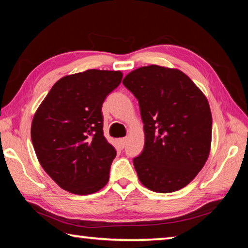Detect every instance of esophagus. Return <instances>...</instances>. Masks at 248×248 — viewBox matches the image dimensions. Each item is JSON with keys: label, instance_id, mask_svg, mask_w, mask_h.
<instances>
[{"label": "esophagus", "instance_id": "34e87169", "mask_svg": "<svg viewBox=\"0 0 248 248\" xmlns=\"http://www.w3.org/2000/svg\"><path fill=\"white\" fill-rule=\"evenodd\" d=\"M125 142H127V138H121V139L118 140V143H119V146H120L121 149L124 148Z\"/></svg>", "mask_w": 248, "mask_h": 248}]
</instances>
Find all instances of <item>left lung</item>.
I'll use <instances>...</instances> for the list:
<instances>
[{
	"instance_id": "left-lung-1",
	"label": "left lung",
	"mask_w": 248,
	"mask_h": 248,
	"mask_svg": "<svg viewBox=\"0 0 248 248\" xmlns=\"http://www.w3.org/2000/svg\"><path fill=\"white\" fill-rule=\"evenodd\" d=\"M139 102L145 142L133 165L155 192L184 188L202 169L211 145L212 116L205 96L182 71L143 66L124 78Z\"/></svg>"
}]
</instances>
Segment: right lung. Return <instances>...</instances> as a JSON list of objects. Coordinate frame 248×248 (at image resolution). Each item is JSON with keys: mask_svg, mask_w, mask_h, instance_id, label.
Wrapping results in <instances>:
<instances>
[{"mask_svg": "<svg viewBox=\"0 0 248 248\" xmlns=\"http://www.w3.org/2000/svg\"><path fill=\"white\" fill-rule=\"evenodd\" d=\"M119 71L87 70L59 79L37 109L31 142L59 186L90 195L108 183L116 149L104 137L102 106L121 82Z\"/></svg>", "mask_w": 248, "mask_h": 248, "instance_id": "obj_1", "label": "right lung"}]
</instances>
